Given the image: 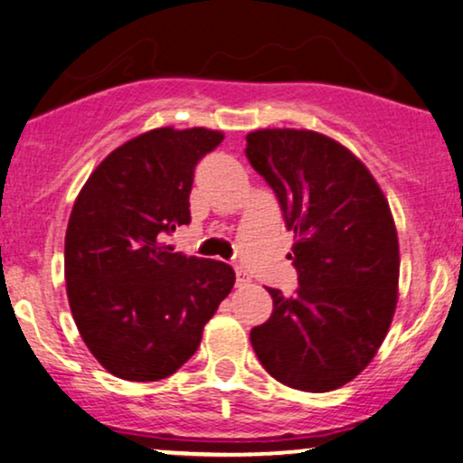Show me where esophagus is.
Listing matches in <instances>:
<instances>
[{
	"label": "esophagus",
	"mask_w": 463,
	"mask_h": 463,
	"mask_svg": "<svg viewBox=\"0 0 463 463\" xmlns=\"http://www.w3.org/2000/svg\"><path fill=\"white\" fill-rule=\"evenodd\" d=\"M250 284V278L248 273L241 271V269H237V288H243V286Z\"/></svg>",
	"instance_id": "1"
}]
</instances>
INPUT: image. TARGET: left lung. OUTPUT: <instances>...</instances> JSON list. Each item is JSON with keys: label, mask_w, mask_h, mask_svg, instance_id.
I'll list each match as a JSON object with an SVG mask.
<instances>
[{"label": "left lung", "mask_w": 463, "mask_h": 463, "mask_svg": "<svg viewBox=\"0 0 463 463\" xmlns=\"http://www.w3.org/2000/svg\"><path fill=\"white\" fill-rule=\"evenodd\" d=\"M245 156L271 185L299 288H269L273 314L250 333L262 367L286 387L325 393L365 370L397 306L400 245L383 190L359 157L312 130L250 132Z\"/></svg>", "instance_id": "left-lung-1"}]
</instances>
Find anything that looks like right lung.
I'll list each match as a JSON object with an SVG mask.
<instances>
[{
  "instance_id": "add662e5",
  "label": "right lung",
  "mask_w": 463,
  "mask_h": 463,
  "mask_svg": "<svg viewBox=\"0 0 463 463\" xmlns=\"http://www.w3.org/2000/svg\"><path fill=\"white\" fill-rule=\"evenodd\" d=\"M224 134L157 128L104 157L66 231V290L80 337L104 370L132 383L171 376L235 286L220 260L164 245L190 224L194 168Z\"/></svg>"
}]
</instances>
